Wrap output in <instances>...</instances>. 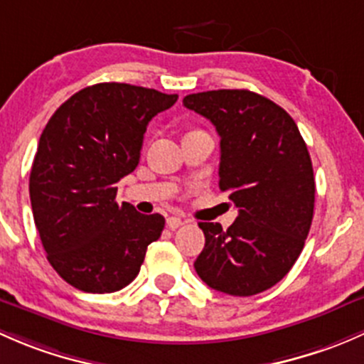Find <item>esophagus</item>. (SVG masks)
I'll list each match as a JSON object with an SVG mask.
<instances>
[{"label": "esophagus", "instance_id": "1", "mask_svg": "<svg viewBox=\"0 0 364 364\" xmlns=\"http://www.w3.org/2000/svg\"><path fill=\"white\" fill-rule=\"evenodd\" d=\"M183 224V220L181 217H168L166 219V226L170 228V230H177V228H181Z\"/></svg>", "mask_w": 364, "mask_h": 364}]
</instances>
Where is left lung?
Listing matches in <instances>:
<instances>
[{"mask_svg":"<svg viewBox=\"0 0 364 364\" xmlns=\"http://www.w3.org/2000/svg\"><path fill=\"white\" fill-rule=\"evenodd\" d=\"M183 107L215 126L219 187L238 208L226 231L200 223L205 247L194 268L220 293H263L293 268L312 224L316 182L305 140L282 107L247 89L196 92Z\"/></svg>","mask_w":364,"mask_h":364,"instance_id":"8db88e82","label":"left lung"}]
</instances>
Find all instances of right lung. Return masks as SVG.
I'll return each mask as SVG.
<instances>
[{
	"label": "right lung",
	"instance_id": "obj_1",
	"mask_svg": "<svg viewBox=\"0 0 364 364\" xmlns=\"http://www.w3.org/2000/svg\"><path fill=\"white\" fill-rule=\"evenodd\" d=\"M177 95L103 82L66 100L38 141L29 198L48 263L84 293L133 282L164 217L115 201V183L140 161L147 124Z\"/></svg>",
	"mask_w": 364,
	"mask_h": 364
}]
</instances>
